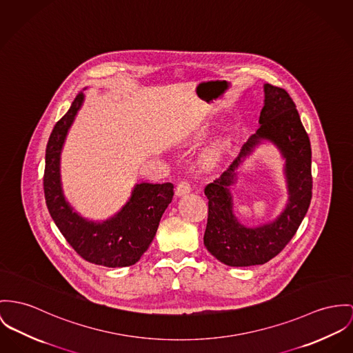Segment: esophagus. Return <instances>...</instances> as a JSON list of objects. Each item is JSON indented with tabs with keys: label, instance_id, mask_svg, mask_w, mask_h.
I'll list each match as a JSON object with an SVG mask.
<instances>
[{
	"label": "esophagus",
	"instance_id": "obj_1",
	"mask_svg": "<svg viewBox=\"0 0 353 353\" xmlns=\"http://www.w3.org/2000/svg\"><path fill=\"white\" fill-rule=\"evenodd\" d=\"M190 190H192V187H190L188 181H180L177 188H176V194L180 197V196H184V194L190 193Z\"/></svg>",
	"mask_w": 353,
	"mask_h": 353
}]
</instances>
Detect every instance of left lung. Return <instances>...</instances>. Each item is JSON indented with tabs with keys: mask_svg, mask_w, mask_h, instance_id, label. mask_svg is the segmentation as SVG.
<instances>
[{
	"mask_svg": "<svg viewBox=\"0 0 353 353\" xmlns=\"http://www.w3.org/2000/svg\"><path fill=\"white\" fill-rule=\"evenodd\" d=\"M263 88L265 106L259 117V129L244 143L239 157L220 179L204 190L208 199L204 245L217 261L234 268L263 265L276 256L296 235L312 200V148L299 111L283 88L269 83ZM262 139L272 141L287 160L290 201L274 222L248 229L233 215L228 187L236 179V168Z\"/></svg>",
	"mask_w": 353,
	"mask_h": 353,
	"instance_id": "1",
	"label": "left lung"
}]
</instances>
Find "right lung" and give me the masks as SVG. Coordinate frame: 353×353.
<instances>
[{
    "label": "right lung",
    "mask_w": 353,
    "mask_h": 353,
    "mask_svg": "<svg viewBox=\"0 0 353 353\" xmlns=\"http://www.w3.org/2000/svg\"><path fill=\"white\" fill-rule=\"evenodd\" d=\"M83 101L84 94L79 92L48 139L43 179L46 203L54 224L84 261L106 268L132 266L152 243L173 199V184H137L123 208L102 223L88 221L74 212L61 190L60 153Z\"/></svg>",
    "instance_id": "1"
}]
</instances>
